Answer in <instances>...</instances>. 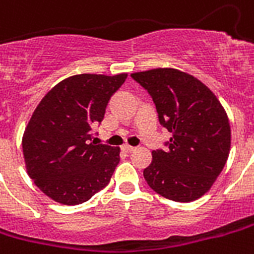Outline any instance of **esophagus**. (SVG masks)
Listing matches in <instances>:
<instances>
[{"mask_svg": "<svg viewBox=\"0 0 254 254\" xmlns=\"http://www.w3.org/2000/svg\"><path fill=\"white\" fill-rule=\"evenodd\" d=\"M123 150L125 153H127V154H129V153L134 152L135 148H133V146H129V145H125V146H123Z\"/></svg>", "mask_w": 254, "mask_h": 254, "instance_id": "34e87169", "label": "esophagus"}]
</instances>
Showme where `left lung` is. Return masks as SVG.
<instances>
[{
  "label": "left lung",
  "instance_id": "obj_1",
  "mask_svg": "<svg viewBox=\"0 0 254 254\" xmlns=\"http://www.w3.org/2000/svg\"><path fill=\"white\" fill-rule=\"evenodd\" d=\"M148 90L162 127L172 133L166 149L152 152L144 177L168 200L190 202L212 188L230 150V125L225 109L196 77L172 67L133 73Z\"/></svg>",
  "mask_w": 254,
  "mask_h": 254
}]
</instances>
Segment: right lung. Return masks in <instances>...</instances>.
Here are the masks:
<instances>
[{
  "mask_svg": "<svg viewBox=\"0 0 254 254\" xmlns=\"http://www.w3.org/2000/svg\"><path fill=\"white\" fill-rule=\"evenodd\" d=\"M127 74H77L58 82L34 110L22 137L29 177L64 205L90 200L109 184L120 148L96 144L92 127Z\"/></svg>",
  "mask_w": 254,
  "mask_h": 254,
  "instance_id": "add662e5",
  "label": "right lung"
}]
</instances>
